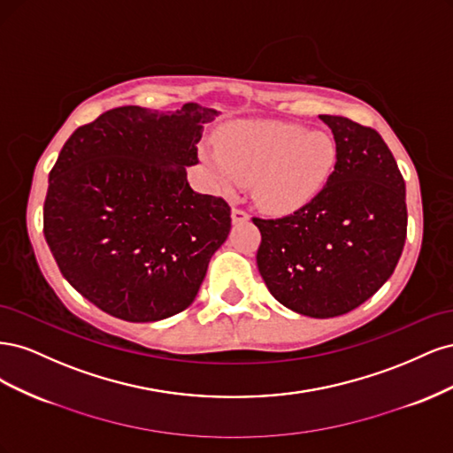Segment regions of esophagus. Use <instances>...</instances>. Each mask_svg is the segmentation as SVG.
I'll return each mask as SVG.
<instances>
[{
  "mask_svg": "<svg viewBox=\"0 0 453 453\" xmlns=\"http://www.w3.org/2000/svg\"><path fill=\"white\" fill-rule=\"evenodd\" d=\"M230 217H232V223H234V225H238V223H245V221H250V215L245 213V211H242V210H238V208L232 210Z\"/></svg>",
  "mask_w": 453,
  "mask_h": 453,
  "instance_id": "obj_1",
  "label": "esophagus"
}]
</instances>
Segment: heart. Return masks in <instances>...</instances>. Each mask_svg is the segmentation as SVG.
Instances as JSON below:
<instances>
[{
    "instance_id": "1",
    "label": "heart",
    "mask_w": 453,
    "mask_h": 453,
    "mask_svg": "<svg viewBox=\"0 0 453 453\" xmlns=\"http://www.w3.org/2000/svg\"><path fill=\"white\" fill-rule=\"evenodd\" d=\"M217 145L202 149L217 187L232 195L242 183H253L255 203L270 215H289L313 202L338 162L331 135L289 122H236Z\"/></svg>"
}]
</instances>
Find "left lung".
Listing matches in <instances>:
<instances>
[{
	"label": "left lung",
	"mask_w": 453,
	"mask_h": 453,
	"mask_svg": "<svg viewBox=\"0 0 453 453\" xmlns=\"http://www.w3.org/2000/svg\"><path fill=\"white\" fill-rule=\"evenodd\" d=\"M338 162L323 193L283 219H253L257 266L280 304L315 319L344 315L372 296L406 240V187L381 135L346 117L319 115Z\"/></svg>",
	"instance_id": "8db88e82"
}]
</instances>
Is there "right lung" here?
<instances>
[{
    "instance_id": "right-lung-1",
    "label": "right lung",
    "mask_w": 453,
    "mask_h": 453,
    "mask_svg": "<svg viewBox=\"0 0 453 453\" xmlns=\"http://www.w3.org/2000/svg\"><path fill=\"white\" fill-rule=\"evenodd\" d=\"M217 109L125 105L65 142L49 173L43 234L65 281L113 318L150 323L193 304L230 232L223 198L187 181Z\"/></svg>"
}]
</instances>
